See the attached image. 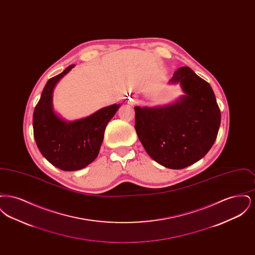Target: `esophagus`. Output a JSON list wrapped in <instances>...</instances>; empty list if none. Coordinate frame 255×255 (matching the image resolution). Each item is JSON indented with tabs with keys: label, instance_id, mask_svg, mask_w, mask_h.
I'll list each match as a JSON object with an SVG mask.
<instances>
[{
	"label": "esophagus",
	"instance_id": "obj_1",
	"mask_svg": "<svg viewBox=\"0 0 255 255\" xmlns=\"http://www.w3.org/2000/svg\"><path fill=\"white\" fill-rule=\"evenodd\" d=\"M135 102H136V101H135V99H134V98H133V97H130V98L128 99V103H129V104H131V105H133V104H135Z\"/></svg>",
	"mask_w": 255,
	"mask_h": 255
}]
</instances>
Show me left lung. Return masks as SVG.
I'll return each mask as SVG.
<instances>
[{
  "instance_id": "1",
  "label": "left lung",
  "mask_w": 255,
  "mask_h": 255,
  "mask_svg": "<svg viewBox=\"0 0 255 255\" xmlns=\"http://www.w3.org/2000/svg\"><path fill=\"white\" fill-rule=\"evenodd\" d=\"M169 83H179L185 95L163 107H133L134 129L151 158L164 167L182 169L213 145L221 112L210 85L190 68H179Z\"/></svg>"
}]
</instances>
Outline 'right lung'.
Here are the masks:
<instances>
[{"label":"right lung","instance_id":"add662e5","mask_svg":"<svg viewBox=\"0 0 255 255\" xmlns=\"http://www.w3.org/2000/svg\"><path fill=\"white\" fill-rule=\"evenodd\" d=\"M74 66L49 79L33 113V134L39 151L64 171L82 169L97 158L106 126L121 107L114 104L73 122L60 119L52 107L53 89Z\"/></svg>","mask_w":255,"mask_h":255}]
</instances>
